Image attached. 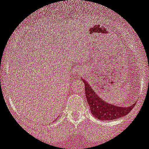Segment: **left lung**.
Returning a JSON list of instances; mask_svg holds the SVG:
<instances>
[{
  "mask_svg": "<svg viewBox=\"0 0 149 149\" xmlns=\"http://www.w3.org/2000/svg\"><path fill=\"white\" fill-rule=\"evenodd\" d=\"M82 81L85 84L86 100L88 102L91 113L97 119L110 121L119 118L127 116L135 105L136 103H134L132 105L124 107L110 104L107 102L104 101V100L100 97V95L97 94V91H95L94 89L91 88L86 80L82 79Z\"/></svg>",
  "mask_w": 149,
  "mask_h": 149,
  "instance_id": "8db88e82",
  "label": "left lung"
}]
</instances>
